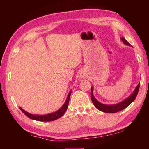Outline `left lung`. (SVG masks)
Masks as SVG:
<instances>
[{"instance_id":"left-lung-1","label":"left lung","mask_w":149,"mask_h":149,"mask_svg":"<svg viewBox=\"0 0 149 149\" xmlns=\"http://www.w3.org/2000/svg\"><path fill=\"white\" fill-rule=\"evenodd\" d=\"M121 39H122V41L124 42L125 45H130V46H131V45L127 41H126V40L123 38V37H122ZM139 86H140V84H139L137 85V87H136V89H135L134 92H133L129 97L127 98V99L123 100V101L118 103V104H116L107 105V104H102V103L99 102L97 99H95V98L94 97V96H93V88L92 87H91V100H92L93 104L95 105V107L97 108L98 110H99L100 111H102V112H104L106 113H116V112H120V111L123 110L126 107H127L128 106H129L132 102L134 101V100L135 99V98L137 95V93L139 92Z\"/></svg>"}]
</instances>
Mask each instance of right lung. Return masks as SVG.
Returning a JSON list of instances; mask_svg holds the SVG:
<instances>
[{
	"mask_svg": "<svg viewBox=\"0 0 149 149\" xmlns=\"http://www.w3.org/2000/svg\"><path fill=\"white\" fill-rule=\"evenodd\" d=\"M72 91H70L68 94V96L66 101L64 103V104L62 106V108H60V110H58L56 112H55L54 113H52V114H47V115H33V114H31L27 112L26 111L24 110L22 108H19L20 110H22V112L24 113V114L27 116V117L29 118L30 119L34 120H37V121H41V122H50V121H54L56 120L57 119H58L61 116H62L64 115V113L66 111L68 107V103H69V100H70V95H71Z\"/></svg>",
	"mask_w": 149,
	"mask_h": 149,
	"instance_id": "add662e5",
	"label": "right lung"
}]
</instances>
